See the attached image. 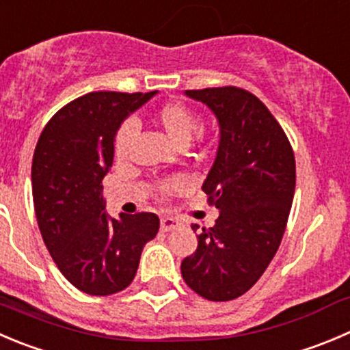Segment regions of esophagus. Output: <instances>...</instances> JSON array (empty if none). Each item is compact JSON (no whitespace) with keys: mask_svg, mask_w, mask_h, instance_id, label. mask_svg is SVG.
Instances as JSON below:
<instances>
[{"mask_svg":"<svg viewBox=\"0 0 350 350\" xmlns=\"http://www.w3.org/2000/svg\"><path fill=\"white\" fill-rule=\"evenodd\" d=\"M180 227V221L172 216H163L161 218V230L163 232H170V230H175V228Z\"/></svg>","mask_w":350,"mask_h":350,"instance_id":"obj_1","label":"esophagus"}]
</instances>
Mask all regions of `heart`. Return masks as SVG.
I'll use <instances>...</instances> for the list:
<instances>
[{"label": "heart", "mask_w": 350, "mask_h": 350, "mask_svg": "<svg viewBox=\"0 0 350 350\" xmlns=\"http://www.w3.org/2000/svg\"><path fill=\"white\" fill-rule=\"evenodd\" d=\"M151 122L159 132H163L168 141H172L175 146H184L187 144L189 139L192 137V134L198 129L199 118L196 115L194 109L191 106L184 105V103L172 101L165 103L159 108L154 109V113L151 115ZM199 134V131H198ZM131 135H132V127L129 123L122 125L118 129L115 135V154L118 158H123L129 151V144H131ZM185 180L182 177H172L166 178V180L159 182L156 185V196L161 199L168 198L172 194H177V192L184 191Z\"/></svg>", "instance_id": "1"}]
</instances>
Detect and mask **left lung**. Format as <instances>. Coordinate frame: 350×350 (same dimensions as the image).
<instances>
[{
  "label": "left lung",
  "mask_w": 350,
  "mask_h": 350,
  "mask_svg": "<svg viewBox=\"0 0 350 350\" xmlns=\"http://www.w3.org/2000/svg\"><path fill=\"white\" fill-rule=\"evenodd\" d=\"M185 94L215 111L221 137L202 184L219 216L198 235L196 252L182 261V277L208 301H232L261 278L280 247L295 191L294 151L252 92L225 85Z\"/></svg>",
  "instance_id": "1"
}]
</instances>
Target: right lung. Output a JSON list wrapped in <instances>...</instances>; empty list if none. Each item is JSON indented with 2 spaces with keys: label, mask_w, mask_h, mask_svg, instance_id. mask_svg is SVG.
I'll return each instance as SVG.
<instances>
[{
  "label": "right lung",
  "mask_w": 350,
  "mask_h": 350,
  "mask_svg": "<svg viewBox=\"0 0 350 350\" xmlns=\"http://www.w3.org/2000/svg\"><path fill=\"white\" fill-rule=\"evenodd\" d=\"M151 92H89L51 116L32 158V198L42 241L63 277L89 295H111L134 280L159 218L135 213L109 218L103 178L115 135Z\"/></svg>",
  "instance_id": "1"
}]
</instances>
